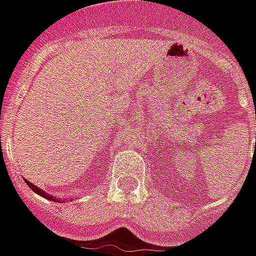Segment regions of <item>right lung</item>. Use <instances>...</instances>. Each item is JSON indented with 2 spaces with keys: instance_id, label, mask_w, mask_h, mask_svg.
Returning a JSON list of instances; mask_svg holds the SVG:
<instances>
[{
  "instance_id": "obj_1",
  "label": "right lung",
  "mask_w": 256,
  "mask_h": 256,
  "mask_svg": "<svg viewBox=\"0 0 256 256\" xmlns=\"http://www.w3.org/2000/svg\"><path fill=\"white\" fill-rule=\"evenodd\" d=\"M26 181V180H24ZM26 184L29 185L32 188V191H34L37 194V195H40V196H43V198L48 199V200H52V202H60V199L57 198V196H52V195H50V194H47L46 191H43L42 188H38V186H36V185H33L32 182H29V181H26Z\"/></svg>"
}]
</instances>
